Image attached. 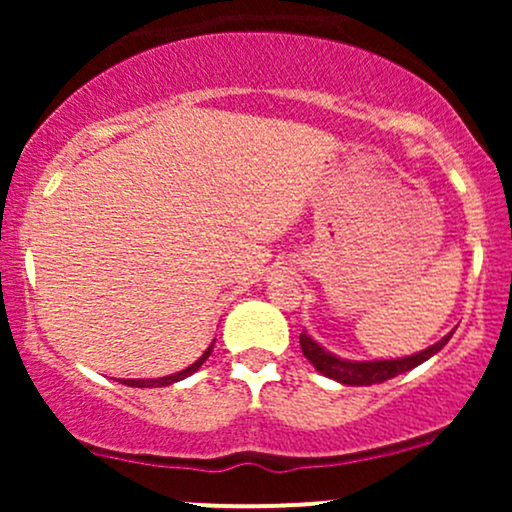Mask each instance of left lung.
<instances>
[{"label":"left lung","mask_w":512,"mask_h":512,"mask_svg":"<svg viewBox=\"0 0 512 512\" xmlns=\"http://www.w3.org/2000/svg\"><path fill=\"white\" fill-rule=\"evenodd\" d=\"M452 337V332L448 337L440 339L438 344L428 346V349L419 351V354L407 356V358H392V361H344V358L332 356L330 351L322 349L320 344L313 342L308 334H301V349L305 358L313 363L315 370H320L322 375L327 378L337 380L342 385H375V383H385V380L395 378L399 373H407V370L416 368L419 363H424L431 358L433 354H438L448 339Z\"/></svg>","instance_id":"left-lung-1"}]
</instances>
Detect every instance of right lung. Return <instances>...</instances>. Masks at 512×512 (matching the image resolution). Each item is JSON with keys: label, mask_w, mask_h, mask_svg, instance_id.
<instances>
[{"label": "right lung", "mask_w": 512, "mask_h": 512, "mask_svg": "<svg viewBox=\"0 0 512 512\" xmlns=\"http://www.w3.org/2000/svg\"><path fill=\"white\" fill-rule=\"evenodd\" d=\"M214 342H216V339H214ZM211 349H214V344H211L209 349L204 351V354L199 356L197 361L192 363L190 368L180 370V373H175V375H166V378H151V380H125V385H129V387H166V385H173V383H178V380H185L187 375H192V373H195V370H199V366H202V363L207 361V358H209Z\"/></svg>", "instance_id": "obj_1"}]
</instances>
